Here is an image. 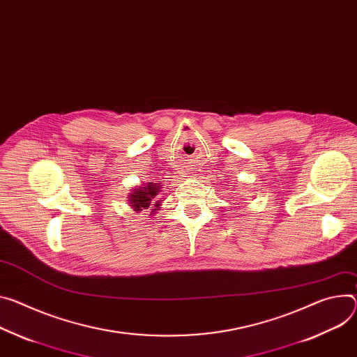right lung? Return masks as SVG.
<instances>
[{
	"label": "right lung",
	"mask_w": 357,
	"mask_h": 357,
	"mask_svg": "<svg viewBox=\"0 0 357 357\" xmlns=\"http://www.w3.org/2000/svg\"><path fill=\"white\" fill-rule=\"evenodd\" d=\"M159 186L149 182L148 185H144V186H139L138 189H135L134 192H131V195L129 197V205H131L137 212L142 211V209H148L149 206H156L155 209H152V212L158 211V206L160 204L159 199Z\"/></svg>",
	"instance_id": "right-lung-1"
}]
</instances>
